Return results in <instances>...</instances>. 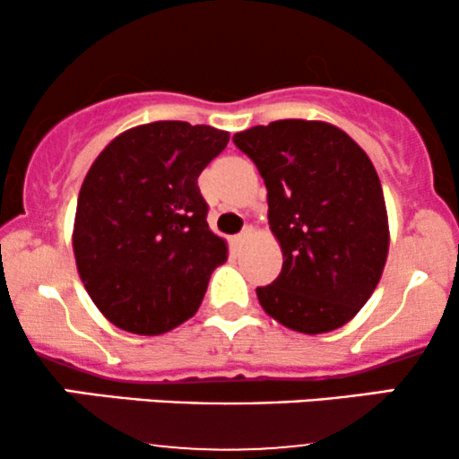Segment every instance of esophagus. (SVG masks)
<instances>
[{"instance_id":"esophagus-1","label":"esophagus","mask_w":459,"mask_h":459,"mask_svg":"<svg viewBox=\"0 0 459 459\" xmlns=\"http://www.w3.org/2000/svg\"><path fill=\"white\" fill-rule=\"evenodd\" d=\"M250 235H252V229H246L244 233H239V235H237L235 239H233V241H235V246H241V244H244V241H246L247 237H250Z\"/></svg>"}]
</instances>
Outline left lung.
<instances>
[{
    "label": "left lung",
    "instance_id": "left-lung-1",
    "mask_svg": "<svg viewBox=\"0 0 459 459\" xmlns=\"http://www.w3.org/2000/svg\"><path fill=\"white\" fill-rule=\"evenodd\" d=\"M267 187V220L282 270L256 287L284 328L324 334L367 304L388 256L382 183L367 152L321 120H273L233 135Z\"/></svg>",
    "mask_w": 459,
    "mask_h": 459
}]
</instances>
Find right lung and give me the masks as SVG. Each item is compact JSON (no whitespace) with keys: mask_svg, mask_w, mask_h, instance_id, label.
Returning a JSON list of instances; mask_svg holds the SVG:
<instances>
[{"mask_svg":"<svg viewBox=\"0 0 459 459\" xmlns=\"http://www.w3.org/2000/svg\"><path fill=\"white\" fill-rule=\"evenodd\" d=\"M229 131L157 120L101 151L77 198L73 252L79 278L116 328L142 336L194 317L229 247L207 224L198 177Z\"/></svg>","mask_w":459,"mask_h":459,"instance_id":"1","label":"right lung"}]
</instances>
